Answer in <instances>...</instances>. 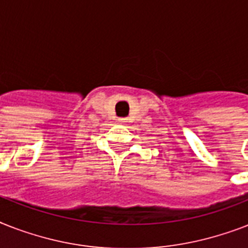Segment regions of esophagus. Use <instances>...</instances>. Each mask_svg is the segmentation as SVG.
<instances>
[{"instance_id":"esophagus-1","label":"esophagus","mask_w":248,"mask_h":248,"mask_svg":"<svg viewBox=\"0 0 248 248\" xmlns=\"http://www.w3.org/2000/svg\"><path fill=\"white\" fill-rule=\"evenodd\" d=\"M118 122H120V124H126V122H127V120H126V118H120V120H118Z\"/></svg>"}]
</instances>
